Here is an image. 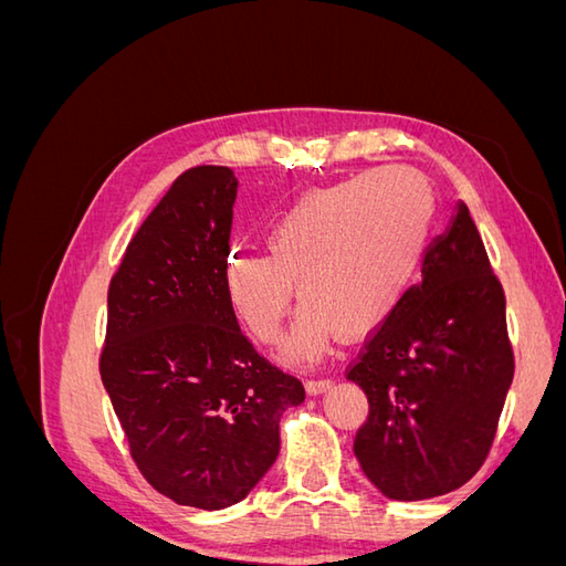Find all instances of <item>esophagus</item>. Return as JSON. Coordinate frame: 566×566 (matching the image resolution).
Here are the masks:
<instances>
[{
	"label": "esophagus",
	"instance_id": "1",
	"mask_svg": "<svg viewBox=\"0 0 566 566\" xmlns=\"http://www.w3.org/2000/svg\"><path fill=\"white\" fill-rule=\"evenodd\" d=\"M333 387L331 378H314V380H306V391L310 394H323Z\"/></svg>",
	"mask_w": 566,
	"mask_h": 566
}]
</instances>
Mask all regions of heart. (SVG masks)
Segmentation results:
<instances>
[{"mask_svg": "<svg viewBox=\"0 0 566 566\" xmlns=\"http://www.w3.org/2000/svg\"><path fill=\"white\" fill-rule=\"evenodd\" d=\"M434 196L422 175L385 167L300 196L264 231L266 252H231L221 283L233 314L256 339H273L297 295L304 300L279 354L312 364L335 331L364 337L413 285Z\"/></svg>", "mask_w": 566, "mask_h": 566, "instance_id": "obj_1", "label": "heart"}]
</instances>
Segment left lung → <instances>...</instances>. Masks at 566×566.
I'll return each mask as SVG.
<instances>
[{"label": "left lung", "instance_id": "1", "mask_svg": "<svg viewBox=\"0 0 566 566\" xmlns=\"http://www.w3.org/2000/svg\"><path fill=\"white\" fill-rule=\"evenodd\" d=\"M410 285L349 368L370 413L354 453L391 501H424L482 468L515 375L505 295L458 200Z\"/></svg>", "mask_w": 566, "mask_h": 566}]
</instances>
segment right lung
Returning <instances> with one entry per match:
<instances>
[{
	"mask_svg": "<svg viewBox=\"0 0 566 566\" xmlns=\"http://www.w3.org/2000/svg\"><path fill=\"white\" fill-rule=\"evenodd\" d=\"M238 179L184 172L127 245L108 290L101 380L148 482L224 510L260 484L304 387L252 349L221 283Z\"/></svg>",
	"mask_w": 566,
	"mask_h": 566,
	"instance_id": "right-lung-1",
	"label": "right lung"
}]
</instances>
